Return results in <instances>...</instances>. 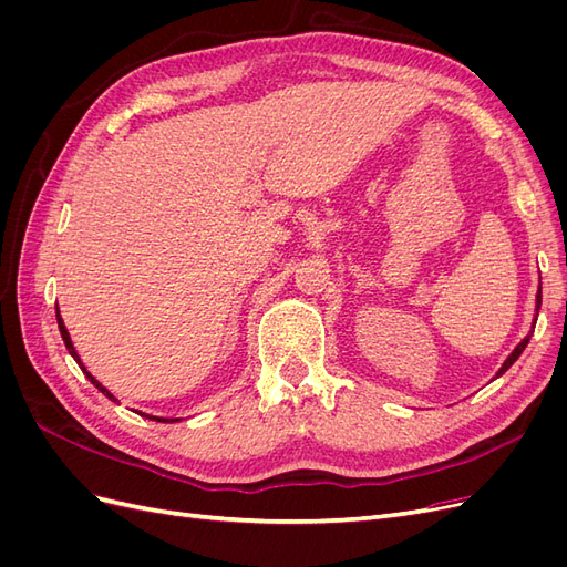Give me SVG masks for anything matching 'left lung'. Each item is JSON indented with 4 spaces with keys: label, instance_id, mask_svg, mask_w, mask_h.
<instances>
[{
    "label": "left lung",
    "instance_id": "8db88e82",
    "mask_svg": "<svg viewBox=\"0 0 567 567\" xmlns=\"http://www.w3.org/2000/svg\"><path fill=\"white\" fill-rule=\"evenodd\" d=\"M539 307H542V281H539V290H537V300H535V319H532V329L527 331V336L518 342V346L516 348H513V352L504 359V364H502V369L499 371H496V379H499V375L502 373H506L508 369H511V364L513 362H516V359L523 354V350L527 348V342H529V338H532V333H535V323H537V315H539Z\"/></svg>",
    "mask_w": 567,
    "mask_h": 567
}]
</instances>
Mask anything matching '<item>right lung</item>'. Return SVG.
Returning <instances> with one entry per match:
<instances>
[{"mask_svg":"<svg viewBox=\"0 0 567 567\" xmlns=\"http://www.w3.org/2000/svg\"><path fill=\"white\" fill-rule=\"evenodd\" d=\"M56 321H59V331H61V338H63V342H65V348H68V352H71V357L75 359V362H78V367L84 371V375H87V379L92 381V385H96L101 392H104L106 394V398L109 400H113L115 402V398H113V394L104 388V385H101L96 379H94V375L87 371V369H84V364H82V359H80V354H78V350H75V346H73V340H71V333H68V329H65V323H63V319H61V315H59V305H56ZM142 416H146V419H151L148 414H142ZM153 421H161V423H175L177 419H158V416H153Z\"/></svg>","mask_w":567,"mask_h":567,"instance_id":"right-lung-1","label":"right lung"}]
</instances>
